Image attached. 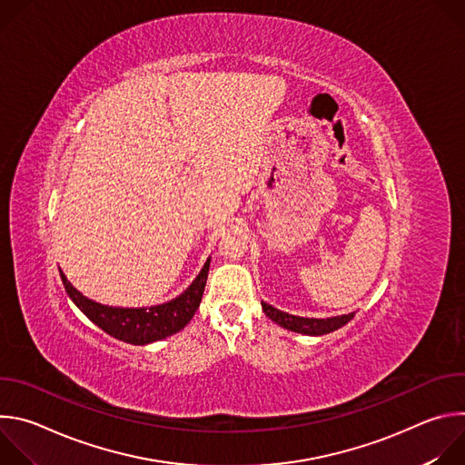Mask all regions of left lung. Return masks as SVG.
<instances>
[{
	"instance_id": "1",
	"label": "left lung",
	"mask_w": 465,
	"mask_h": 465,
	"mask_svg": "<svg viewBox=\"0 0 465 465\" xmlns=\"http://www.w3.org/2000/svg\"><path fill=\"white\" fill-rule=\"evenodd\" d=\"M261 305H262L264 314H267L278 325H282L289 331H294V333L314 335V337L331 333V331H335V329L346 325L355 316V312H350V314L333 316V318H303V316H294V314L283 312V311H280V309H276L269 303H264V302H261Z\"/></svg>"
}]
</instances>
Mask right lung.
<instances>
[{
  "instance_id": "1",
  "label": "right lung",
  "mask_w": 465,
  "mask_h": 465,
  "mask_svg": "<svg viewBox=\"0 0 465 465\" xmlns=\"http://www.w3.org/2000/svg\"><path fill=\"white\" fill-rule=\"evenodd\" d=\"M60 271V269H58ZM210 271V259L204 262V267L194 278V282L174 300L153 305V307H110L97 303L86 296H83L60 271L62 283L65 292L70 294L74 303L110 337L123 341L126 344L145 346L165 337H171L183 329L193 314L201 305L206 280Z\"/></svg>"
}]
</instances>
